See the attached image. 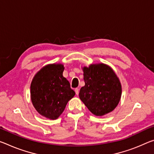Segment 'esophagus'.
Segmentation results:
<instances>
[{
    "label": "esophagus",
    "mask_w": 154,
    "mask_h": 154,
    "mask_svg": "<svg viewBox=\"0 0 154 154\" xmlns=\"http://www.w3.org/2000/svg\"><path fill=\"white\" fill-rule=\"evenodd\" d=\"M79 88H75V93H76V94H77V95L79 94Z\"/></svg>",
    "instance_id": "esophagus-1"
}]
</instances>
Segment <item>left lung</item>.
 I'll return each instance as SVG.
<instances>
[{
    "mask_svg": "<svg viewBox=\"0 0 154 154\" xmlns=\"http://www.w3.org/2000/svg\"><path fill=\"white\" fill-rule=\"evenodd\" d=\"M85 86L79 98L95 116H101L116 108L121 100V84L115 72L108 65L99 63L82 68Z\"/></svg>",
    "mask_w": 154,
    "mask_h": 154,
    "instance_id": "8db88e82",
    "label": "left lung"
}]
</instances>
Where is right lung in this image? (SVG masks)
I'll list each match as a JSON object with an SVG mask.
<instances>
[{"instance_id":"add662e5","label":"right lung","mask_w":154,"mask_h":154,"mask_svg":"<svg viewBox=\"0 0 154 154\" xmlns=\"http://www.w3.org/2000/svg\"><path fill=\"white\" fill-rule=\"evenodd\" d=\"M62 64L43 66L33 77L31 84V99L39 114L55 120L64 112L67 103L75 96L69 82L63 77Z\"/></svg>"}]
</instances>
